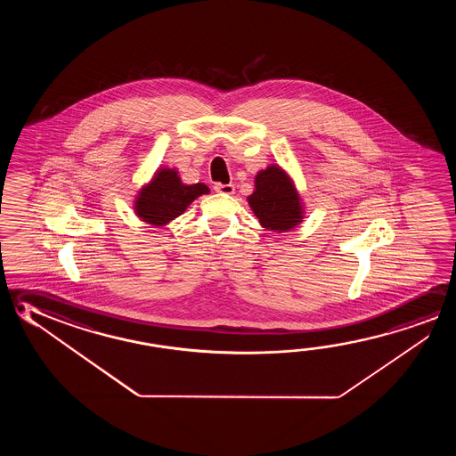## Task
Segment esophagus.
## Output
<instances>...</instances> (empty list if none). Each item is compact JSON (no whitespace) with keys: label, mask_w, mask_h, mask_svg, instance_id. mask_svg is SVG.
<instances>
[{"label":"esophagus","mask_w":456,"mask_h":456,"mask_svg":"<svg viewBox=\"0 0 456 456\" xmlns=\"http://www.w3.org/2000/svg\"><path fill=\"white\" fill-rule=\"evenodd\" d=\"M215 191L219 192V194L232 195L233 191H235V187H233V184H216Z\"/></svg>","instance_id":"1"}]
</instances>
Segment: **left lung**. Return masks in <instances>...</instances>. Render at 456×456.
Listing matches in <instances>:
<instances>
[{
  "label": "left lung",
  "mask_w": 456,
  "mask_h": 456,
  "mask_svg": "<svg viewBox=\"0 0 456 456\" xmlns=\"http://www.w3.org/2000/svg\"><path fill=\"white\" fill-rule=\"evenodd\" d=\"M254 215L267 231H289L302 221L299 194L288 175L276 165L256 176V191L248 197Z\"/></svg>",
  "instance_id": "1"
}]
</instances>
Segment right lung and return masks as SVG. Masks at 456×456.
Returning <instances> with one entry per match:
<instances>
[{
	"label": "right lung",
	"instance_id": "add662e5",
	"mask_svg": "<svg viewBox=\"0 0 456 456\" xmlns=\"http://www.w3.org/2000/svg\"><path fill=\"white\" fill-rule=\"evenodd\" d=\"M208 192V187L202 183L186 186L181 183L178 172L162 168L156 173L151 184L140 191L134 211L148 224L164 225L183 215L199 195Z\"/></svg>",
	"mask_w": 456,
	"mask_h": 456
}]
</instances>
